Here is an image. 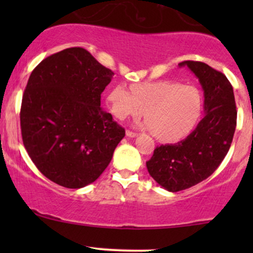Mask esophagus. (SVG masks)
<instances>
[{
	"mask_svg": "<svg viewBox=\"0 0 253 253\" xmlns=\"http://www.w3.org/2000/svg\"><path fill=\"white\" fill-rule=\"evenodd\" d=\"M126 135L129 136V138H135V136L138 135V133L132 132V130H126Z\"/></svg>",
	"mask_w": 253,
	"mask_h": 253,
	"instance_id": "34e87169",
	"label": "esophagus"
}]
</instances>
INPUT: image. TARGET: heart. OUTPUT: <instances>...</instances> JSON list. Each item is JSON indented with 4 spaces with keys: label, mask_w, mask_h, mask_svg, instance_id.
Here are the masks:
<instances>
[{
    "label": "heart",
    "mask_w": 253,
    "mask_h": 253,
    "mask_svg": "<svg viewBox=\"0 0 253 253\" xmlns=\"http://www.w3.org/2000/svg\"><path fill=\"white\" fill-rule=\"evenodd\" d=\"M107 103L119 120L138 119L145 112L147 121L143 126L165 143L189 134L199 123L203 108L199 90L173 81L133 84L130 91L118 85L108 94Z\"/></svg>",
    "instance_id": "heart-1"
}]
</instances>
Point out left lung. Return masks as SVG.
<instances>
[{
	"label": "left lung",
	"mask_w": 253,
	"mask_h": 253,
	"mask_svg": "<svg viewBox=\"0 0 253 253\" xmlns=\"http://www.w3.org/2000/svg\"><path fill=\"white\" fill-rule=\"evenodd\" d=\"M203 90L205 117L177 144L161 145L146 162L149 173L168 191L188 189L208 178L227 155L237 126L233 88L222 72L206 63L185 60Z\"/></svg>",
	"instance_id": "8db88e82"
}]
</instances>
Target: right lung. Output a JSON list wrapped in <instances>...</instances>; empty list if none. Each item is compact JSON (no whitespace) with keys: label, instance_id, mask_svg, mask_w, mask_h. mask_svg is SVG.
Returning <instances> with one entry per match:
<instances>
[{"label":"right lung","instance_id":"obj_1","mask_svg":"<svg viewBox=\"0 0 253 253\" xmlns=\"http://www.w3.org/2000/svg\"><path fill=\"white\" fill-rule=\"evenodd\" d=\"M114 72L88 51L70 47L32 71L22 96L20 125L25 149L52 182L80 189L108 167L125 129L101 108Z\"/></svg>","mask_w":253,"mask_h":253}]
</instances>
